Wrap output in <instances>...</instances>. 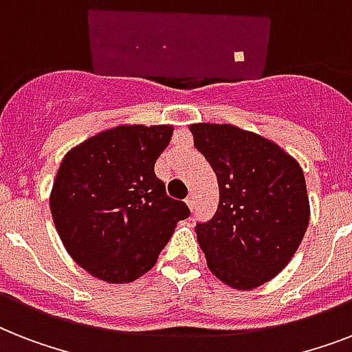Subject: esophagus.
Instances as JSON below:
<instances>
[{
  "label": "esophagus",
  "instance_id": "obj_1",
  "mask_svg": "<svg viewBox=\"0 0 352 352\" xmlns=\"http://www.w3.org/2000/svg\"><path fill=\"white\" fill-rule=\"evenodd\" d=\"M186 204H188V208H190L193 212V208H195V195H188V197H186Z\"/></svg>",
  "mask_w": 352,
  "mask_h": 352
}]
</instances>
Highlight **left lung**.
<instances>
[{
  "mask_svg": "<svg viewBox=\"0 0 352 352\" xmlns=\"http://www.w3.org/2000/svg\"><path fill=\"white\" fill-rule=\"evenodd\" d=\"M190 131L219 184L217 212L195 226L208 268L234 289H256L289 265L305 235L303 171L278 144L237 126L193 124Z\"/></svg>",
  "mask_w": 352,
  "mask_h": 352,
  "instance_id": "obj_1",
  "label": "left lung"
}]
</instances>
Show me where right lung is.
Wrapping results in <instances>:
<instances>
[{"instance_id": "obj_1", "label": "right lung", "mask_w": 352, "mask_h": 352, "mask_svg": "<svg viewBox=\"0 0 352 352\" xmlns=\"http://www.w3.org/2000/svg\"><path fill=\"white\" fill-rule=\"evenodd\" d=\"M170 126H118L69 151L52 184L51 214L74 261L107 283H127L157 263L186 203L166 195L155 160Z\"/></svg>"}]
</instances>
